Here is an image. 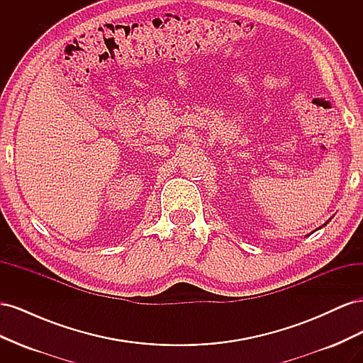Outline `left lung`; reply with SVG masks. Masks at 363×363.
I'll use <instances>...</instances> for the list:
<instances>
[{
  "mask_svg": "<svg viewBox=\"0 0 363 363\" xmlns=\"http://www.w3.org/2000/svg\"><path fill=\"white\" fill-rule=\"evenodd\" d=\"M328 221H330V219H328ZM328 221H327V223H328ZM327 223H325L324 225H327ZM320 228H323V227H320ZM307 236H309V235H307Z\"/></svg>",
  "mask_w": 363,
  "mask_h": 363,
  "instance_id": "8db88e82",
  "label": "left lung"
}]
</instances>
